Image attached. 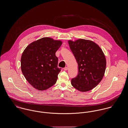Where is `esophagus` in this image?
<instances>
[{
    "label": "esophagus",
    "mask_w": 128,
    "mask_h": 128,
    "mask_svg": "<svg viewBox=\"0 0 128 128\" xmlns=\"http://www.w3.org/2000/svg\"><path fill=\"white\" fill-rule=\"evenodd\" d=\"M68 70V68L66 66V67H65L64 68V70Z\"/></svg>",
    "instance_id": "obj_1"
}]
</instances>
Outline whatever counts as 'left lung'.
<instances>
[{
    "instance_id": "obj_1",
    "label": "left lung",
    "mask_w": 128,
    "mask_h": 128,
    "mask_svg": "<svg viewBox=\"0 0 128 128\" xmlns=\"http://www.w3.org/2000/svg\"><path fill=\"white\" fill-rule=\"evenodd\" d=\"M68 42L78 65V75L71 79V84L80 92L90 91L104 77L106 68L105 55L99 46L92 40L79 39Z\"/></svg>"
}]
</instances>
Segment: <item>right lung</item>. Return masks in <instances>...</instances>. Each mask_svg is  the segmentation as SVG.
<instances>
[{"label": "right lung", "instance_id": "right-lung-1", "mask_svg": "<svg viewBox=\"0 0 128 128\" xmlns=\"http://www.w3.org/2000/svg\"><path fill=\"white\" fill-rule=\"evenodd\" d=\"M60 40L46 37L33 42L24 50L21 70L26 80L36 89L44 90L57 82L60 68L55 53L61 46Z\"/></svg>", "mask_w": 128, "mask_h": 128}]
</instances>
